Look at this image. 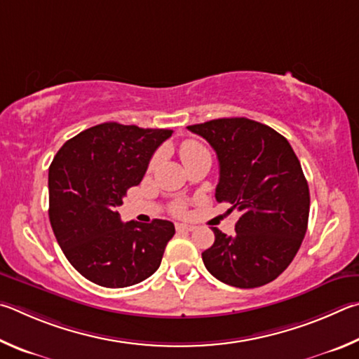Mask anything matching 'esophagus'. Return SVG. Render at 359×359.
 I'll use <instances>...</instances> for the list:
<instances>
[{
    "label": "esophagus",
    "instance_id": "esophagus-1",
    "mask_svg": "<svg viewBox=\"0 0 359 359\" xmlns=\"http://www.w3.org/2000/svg\"><path fill=\"white\" fill-rule=\"evenodd\" d=\"M175 227H176V231H192L194 229H196L191 224H176Z\"/></svg>",
    "mask_w": 359,
    "mask_h": 359
}]
</instances>
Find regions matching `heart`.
I'll return each instance as SVG.
<instances>
[{"label":"heart","mask_w":359,"mask_h":359,"mask_svg":"<svg viewBox=\"0 0 359 359\" xmlns=\"http://www.w3.org/2000/svg\"><path fill=\"white\" fill-rule=\"evenodd\" d=\"M203 151H206L203 144H200V143L196 142V140H186L183 144H181L180 154H181V159H183L184 163H186L187 161L192 159L194 156L203 153ZM157 161H159V154H156V156L153 157V161H151V167L156 165ZM184 210H186V205H184L183 202H176V203H173L172 211L175 212V215H183Z\"/></svg>","instance_id":"obj_1"}]
</instances>
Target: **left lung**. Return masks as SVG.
I'll return each mask as SVG.
<instances>
[{
  "mask_svg": "<svg viewBox=\"0 0 359 359\" xmlns=\"http://www.w3.org/2000/svg\"><path fill=\"white\" fill-rule=\"evenodd\" d=\"M187 129L216 151V200L241 212L233 236L212 227L206 269L231 287L268 284L294 259L309 221V186L297 154L284 135L254 119L219 118Z\"/></svg>",
  "mask_w": 359,
  "mask_h": 359,
  "instance_id": "8db88e82",
  "label": "left lung"
}]
</instances>
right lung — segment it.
<instances>
[{
    "mask_svg": "<svg viewBox=\"0 0 359 359\" xmlns=\"http://www.w3.org/2000/svg\"><path fill=\"white\" fill-rule=\"evenodd\" d=\"M170 129L102 123L80 132L48 168V217L69 263L100 287L123 288L148 279L175 235L170 221L123 224L118 206L140 184Z\"/></svg>",
    "mask_w": 359,
    "mask_h": 359,
    "instance_id": "1",
    "label": "right lung"
}]
</instances>
